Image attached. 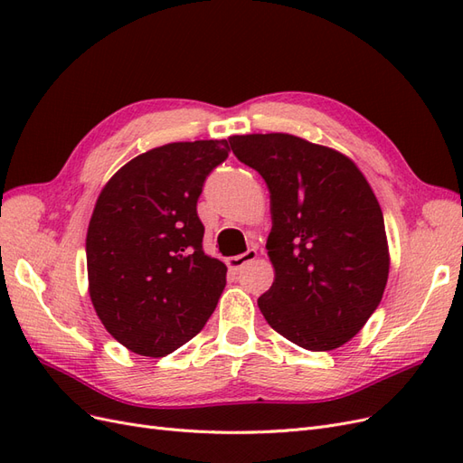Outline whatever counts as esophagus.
Instances as JSON below:
<instances>
[{"instance_id":"obj_1","label":"esophagus","mask_w":463,"mask_h":463,"mask_svg":"<svg viewBox=\"0 0 463 463\" xmlns=\"http://www.w3.org/2000/svg\"><path fill=\"white\" fill-rule=\"evenodd\" d=\"M257 259V249H249L247 253L243 255H237V257H232V259H226V264L230 270H241L245 264L253 262Z\"/></svg>"}]
</instances>
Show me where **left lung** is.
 Masks as SVG:
<instances>
[{
	"mask_svg": "<svg viewBox=\"0 0 463 463\" xmlns=\"http://www.w3.org/2000/svg\"><path fill=\"white\" fill-rule=\"evenodd\" d=\"M228 141L270 193L274 282L257 301L260 313L299 347L344 345L365 326L388 282L384 218L369 181L345 154L289 133Z\"/></svg>",
	"mask_w": 463,
	"mask_h": 463,
	"instance_id": "1",
	"label": "left lung"
}]
</instances>
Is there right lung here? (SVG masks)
I'll return each instance as SVG.
<instances>
[{
	"label": "right lung",
	"mask_w": 463,
	"mask_h": 463,
	"mask_svg": "<svg viewBox=\"0 0 463 463\" xmlns=\"http://www.w3.org/2000/svg\"><path fill=\"white\" fill-rule=\"evenodd\" d=\"M228 141L170 143L138 154L108 179L87 230L89 296L129 352L164 357L214 313L226 264L203 249L197 201Z\"/></svg>",
	"instance_id": "obj_1"
}]
</instances>
